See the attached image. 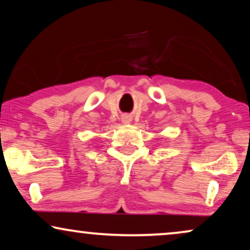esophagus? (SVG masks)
<instances>
[{
	"label": "esophagus",
	"mask_w": 250,
	"mask_h": 250,
	"mask_svg": "<svg viewBox=\"0 0 250 250\" xmlns=\"http://www.w3.org/2000/svg\"><path fill=\"white\" fill-rule=\"evenodd\" d=\"M122 121H123V123H124V124H128V123L131 122V118H129V116H124Z\"/></svg>",
	"instance_id": "esophagus-1"
}]
</instances>
